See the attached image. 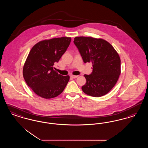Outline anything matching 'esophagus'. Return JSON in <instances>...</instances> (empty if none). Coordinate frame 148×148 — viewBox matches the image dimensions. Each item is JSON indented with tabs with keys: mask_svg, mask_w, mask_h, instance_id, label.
<instances>
[{
	"mask_svg": "<svg viewBox=\"0 0 148 148\" xmlns=\"http://www.w3.org/2000/svg\"><path fill=\"white\" fill-rule=\"evenodd\" d=\"M71 77L72 78H74V79H75L77 77H78V75H71Z\"/></svg>",
	"mask_w": 148,
	"mask_h": 148,
	"instance_id": "1",
	"label": "esophagus"
}]
</instances>
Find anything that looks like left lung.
<instances>
[{
    "instance_id": "left-lung-1",
    "label": "left lung",
    "mask_w": 148,
    "mask_h": 148,
    "mask_svg": "<svg viewBox=\"0 0 148 148\" xmlns=\"http://www.w3.org/2000/svg\"><path fill=\"white\" fill-rule=\"evenodd\" d=\"M74 42L85 63H92V71L85 74V94L100 97L108 94L116 84L121 73L120 58L113 46L101 38L77 36Z\"/></svg>"
}]
</instances>
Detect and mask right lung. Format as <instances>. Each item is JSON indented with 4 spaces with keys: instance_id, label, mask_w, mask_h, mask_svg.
Returning a JSON list of instances; mask_svg holds the SVG:
<instances>
[{
    "instance_id": "right-lung-1",
    "label": "right lung",
    "mask_w": 148,
    "mask_h": 148,
    "mask_svg": "<svg viewBox=\"0 0 148 148\" xmlns=\"http://www.w3.org/2000/svg\"><path fill=\"white\" fill-rule=\"evenodd\" d=\"M71 37L45 39L37 42L30 50L23 69L24 79L36 95L44 99L55 98L63 92L70 77L54 70L68 49Z\"/></svg>"
}]
</instances>
